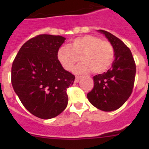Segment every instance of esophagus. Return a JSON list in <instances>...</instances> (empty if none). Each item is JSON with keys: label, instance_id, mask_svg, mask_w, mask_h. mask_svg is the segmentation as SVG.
<instances>
[{"label": "esophagus", "instance_id": "obj_1", "mask_svg": "<svg viewBox=\"0 0 149 149\" xmlns=\"http://www.w3.org/2000/svg\"><path fill=\"white\" fill-rule=\"evenodd\" d=\"M80 79H81V77H80V76H76L75 79H74V83H78Z\"/></svg>", "mask_w": 149, "mask_h": 149}]
</instances>
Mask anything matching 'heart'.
I'll return each mask as SVG.
<instances>
[{
    "label": "heart",
    "mask_w": 149,
    "mask_h": 149,
    "mask_svg": "<svg viewBox=\"0 0 149 149\" xmlns=\"http://www.w3.org/2000/svg\"><path fill=\"white\" fill-rule=\"evenodd\" d=\"M115 57L113 45L98 36L86 35L74 39L63 46L57 52V59L64 69L71 70L78 61L81 63L74 68L77 74L92 72L101 74L106 72L112 65Z\"/></svg>",
    "instance_id": "heart-1"
}]
</instances>
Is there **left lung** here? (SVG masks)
<instances>
[{
    "label": "left lung",
    "instance_id": "1",
    "mask_svg": "<svg viewBox=\"0 0 149 149\" xmlns=\"http://www.w3.org/2000/svg\"><path fill=\"white\" fill-rule=\"evenodd\" d=\"M104 34L115 51L112 68L93 77L94 87L88 93L89 102L96 108L109 112L117 110L125 104L133 92L136 64L131 50L121 39L106 30Z\"/></svg>",
    "mask_w": 149,
    "mask_h": 149
}]
</instances>
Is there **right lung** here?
Masks as SVG:
<instances>
[{"instance_id": "right-lung-1", "label": "right lung", "mask_w": 149, "mask_h": 149, "mask_svg": "<svg viewBox=\"0 0 149 149\" xmlns=\"http://www.w3.org/2000/svg\"><path fill=\"white\" fill-rule=\"evenodd\" d=\"M65 38L40 34L27 41L12 65L11 81L24 107L43 119L56 117L66 108L67 89L74 75L65 71L57 59Z\"/></svg>"}]
</instances>
